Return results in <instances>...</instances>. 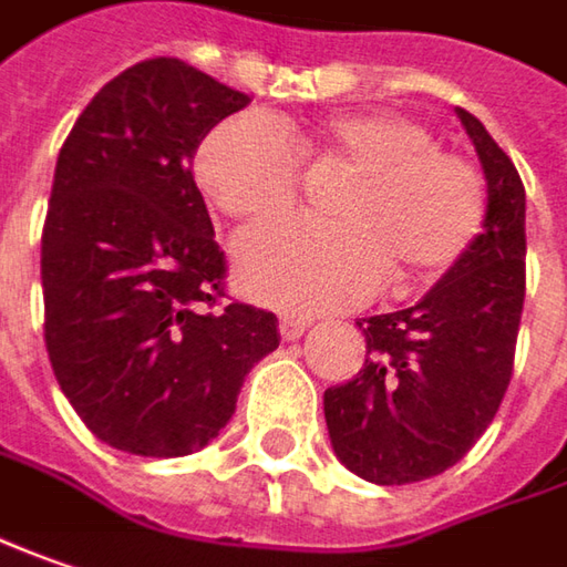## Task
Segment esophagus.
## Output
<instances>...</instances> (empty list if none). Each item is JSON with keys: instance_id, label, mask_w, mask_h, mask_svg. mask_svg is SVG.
<instances>
[{"instance_id": "34e87169", "label": "esophagus", "mask_w": 567, "mask_h": 567, "mask_svg": "<svg viewBox=\"0 0 567 567\" xmlns=\"http://www.w3.org/2000/svg\"><path fill=\"white\" fill-rule=\"evenodd\" d=\"M308 327L310 323L308 320H301V317H282V320H279V332H282L285 342H295V339H301Z\"/></svg>"}]
</instances>
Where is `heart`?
I'll list each match as a JSON object with an SVG mask.
<instances>
[{"label": "heart", "instance_id": "b5f03b06", "mask_svg": "<svg viewBox=\"0 0 567 567\" xmlns=\"http://www.w3.org/2000/svg\"><path fill=\"white\" fill-rule=\"evenodd\" d=\"M295 142L313 164H346L352 177L332 203L339 221L291 218L237 237L235 276L250 298L288 310L355 308L386 272L400 288L434 282L470 250L482 225L480 177L437 152L422 123L342 113ZM193 177L221 215L266 221L291 206L301 161L282 133L244 116L203 138Z\"/></svg>", "mask_w": 567, "mask_h": 567}]
</instances>
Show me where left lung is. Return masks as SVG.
<instances>
[{
    "label": "left lung",
    "instance_id": "obj_1",
    "mask_svg": "<svg viewBox=\"0 0 567 567\" xmlns=\"http://www.w3.org/2000/svg\"><path fill=\"white\" fill-rule=\"evenodd\" d=\"M488 206L470 250L412 308L361 317L364 368L323 393L332 451L374 485H406L451 470L505 400L524 310L527 193L517 167L473 113Z\"/></svg>",
    "mask_w": 567,
    "mask_h": 567
}]
</instances>
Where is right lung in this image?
Instances as JSON below:
<instances>
[{
  "label": "right lung",
  "mask_w": 567,
  "mask_h": 567,
  "mask_svg": "<svg viewBox=\"0 0 567 567\" xmlns=\"http://www.w3.org/2000/svg\"><path fill=\"white\" fill-rule=\"evenodd\" d=\"M247 94L171 56L101 87L62 145L40 240L43 339L94 437L186 456L231 422L279 349L276 317L225 295V254L193 181L199 142Z\"/></svg>",
  "instance_id": "add662e5"
}]
</instances>
